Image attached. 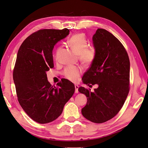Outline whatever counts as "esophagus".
<instances>
[{
	"instance_id": "1",
	"label": "esophagus",
	"mask_w": 148,
	"mask_h": 148,
	"mask_svg": "<svg viewBox=\"0 0 148 148\" xmlns=\"http://www.w3.org/2000/svg\"><path fill=\"white\" fill-rule=\"evenodd\" d=\"M75 93H78V88L79 86L78 85H75Z\"/></svg>"
}]
</instances>
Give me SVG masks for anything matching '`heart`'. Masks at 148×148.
<instances>
[{
	"label": "heart",
	"mask_w": 148,
	"mask_h": 148,
	"mask_svg": "<svg viewBox=\"0 0 148 148\" xmlns=\"http://www.w3.org/2000/svg\"><path fill=\"white\" fill-rule=\"evenodd\" d=\"M68 44L72 50L78 55L82 64L87 66L93 62L96 56V50L92 46H88V41L83 34L79 33L73 35L68 40ZM61 48L56 52V58ZM81 72L77 67L70 66L65 69L64 75L66 78L72 81L78 79Z\"/></svg>",
	"instance_id": "b5f03b06"
}]
</instances>
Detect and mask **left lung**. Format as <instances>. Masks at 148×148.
<instances>
[{"label":"left lung","instance_id":"obj_1","mask_svg":"<svg viewBox=\"0 0 148 148\" xmlns=\"http://www.w3.org/2000/svg\"><path fill=\"white\" fill-rule=\"evenodd\" d=\"M96 56L83 76L82 82L97 84L94 92L80 87L87 103L81 113L93 123H102L114 118L125 103L129 90L130 61L120 41L104 29L98 28L92 37Z\"/></svg>","mask_w":148,"mask_h":148}]
</instances>
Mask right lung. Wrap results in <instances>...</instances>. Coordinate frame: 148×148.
Segmentation results:
<instances>
[{"label":"right lung","mask_w":148,"mask_h":148,"mask_svg":"<svg viewBox=\"0 0 148 148\" xmlns=\"http://www.w3.org/2000/svg\"><path fill=\"white\" fill-rule=\"evenodd\" d=\"M69 29H44L32 34L21 44L13 71L18 101L26 114L40 124L55 120L73 96L75 86L64 79L52 86L47 72L54 67L53 50Z\"/></svg>","instance_id":"add662e5"}]
</instances>
